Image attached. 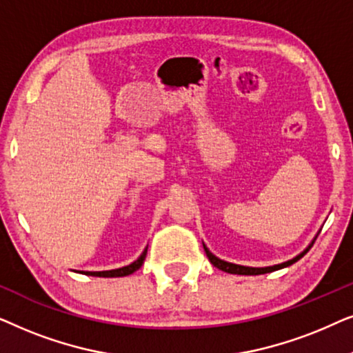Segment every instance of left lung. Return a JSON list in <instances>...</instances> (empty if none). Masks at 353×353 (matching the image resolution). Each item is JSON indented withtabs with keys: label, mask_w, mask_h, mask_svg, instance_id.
Returning a JSON list of instances; mask_svg holds the SVG:
<instances>
[{
	"label": "left lung",
	"mask_w": 353,
	"mask_h": 353,
	"mask_svg": "<svg viewBox=\"0 0 353 353\" xmlns=\"http://www.w3.org/2000/svg\"><path fill=\"white\" fill-rule=\"evenodd\" d=\"M313 245V243L308 245V249H310ZM308 249L303 250L302 254H299L296 259L292 260H288V262L284 263H279V265H274V267H265V268H252V267H243V265H234V263H228L225 262V260H220L219 257H215L214 254L210 252L209 249L205 248L204 245V250L207 254V257H209L210 263L214 265V267H216L219 270H221V272H226V273H231V274H263V273H270V272H274V270H279V268H284V267H289V265L296 263L299 259H302L303 255H305L308 252Z\"/></svg>",
	"instance_id": "1"
}]
</instances>
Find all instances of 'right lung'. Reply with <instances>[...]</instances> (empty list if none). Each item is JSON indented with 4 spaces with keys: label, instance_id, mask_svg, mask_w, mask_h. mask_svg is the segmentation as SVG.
<instances>
[{
    "label": "right lung",
    "instance_id": "right-lung-1",
    "mask_svg": "<svg viewBox=\"0 0 353 353\" xmlns=\"http://www.w3.org/2000/svg\"><path fill=\"white\" fill-rule=\"evenodd\" d=\"M146 254H148V249H144L141 257H139L138 260H134L133 263L127 265V267H122V268H117V270H109V272H86L85 274H91V276H103V278L127 276V274H132V273L137 272L138 268H141L144 259H146Z\"/></svg>",
    "mask_w": 353,
    "mask_h": 353
}]
</instances>
